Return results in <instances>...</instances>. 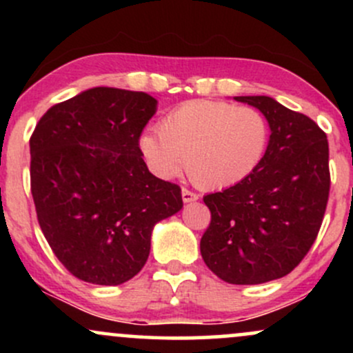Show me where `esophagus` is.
Segmentation results:
<instances>
[{"label": "esophagus", "mask_w": 353, "mask_h": 353, "mask_svg": "<svg viewBox=\"0 0 353 353\" xmlns=\"http://www.w3.org/2000/svg\"><path fill=\"white\" fill-rule=\"evenodd\" d=\"M197 199H199V196H197L196 192H190V190H188V189H182V201H184L185 204H188V202L197 201Z\"/></svg>", "instance_id": "esophagus-1"}]
</instances>
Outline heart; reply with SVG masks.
<instances>
[{
    "label": "heart",
    "instance_id": "heart-1",
    "mask_svg": "<svg viewBox=\"0 0 353 353\" xmlns=\"http://www.w3.org/2000/svg\"><path fill=\"white\" fill-rule=\"evenodd\" d=\"M269 144V124L262 112L224 101H189L148 129L139 149L151 171L171 179L185 169L202 189L237 185L259 168Z\"/></svg>",
    "mask_w": 353,
    "mask_h": 353
}]
</instances>
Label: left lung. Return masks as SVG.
I'll return each instance as SVG.
<instances>
[{"mask_svg":"<svg viewBox=\"0 0 353 353\" xmlns=\"http://www.w3.org/2000/svg\"><path fill=\"white\" fill-rule=\"evenodd\" d=\"M234 99L264 114L269 144L245 181L204 196L210 224L201 254L224 282L254 285L292 272L314 244L329 201V143L310 117L274 98Z\"/></svg>","mask_w":353,"mask_h":353,"instance_id":"left-lung-1","label":"left lung"}]
</instances>
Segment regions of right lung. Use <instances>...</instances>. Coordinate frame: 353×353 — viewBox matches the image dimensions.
<instances>
[{"mask_svg": "<svg viewBox=\"0 0 353 353\" xmlns=\"http://www.w3.org/2000/svg\"><path fill=\"white\" fill-rule=\"evenodd\" d=\"M157 101L91 88L48 109L30 139L38 222L74 277L119 285L143 269L154 225L182 209L179 185L149 172L139 137Z\"/></svg>", "mask_w": 353, "mask_h": 353, "instance_id": "right-lung-1", "label": "right lung"}]
</instances>
